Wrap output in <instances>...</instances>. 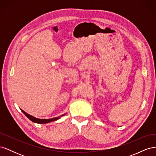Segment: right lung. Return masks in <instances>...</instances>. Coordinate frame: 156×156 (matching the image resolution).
I'll return each instance as SVG.
<instances>
[{"instance_id": "add662e5", "label": "right lung", "mask_w": 156, "mask_h": 156, "mask_svg": "<svg viewBox=\"0 0 156 156\" xmlns=\"http://www.w3.org/2000/svg\"><path fill=\"white\" fill-rule=\"evenodd\" d=\"M21 111L24 113V114L25 115V116L28 118V119H30L32 122H35V123H37V124H46V123H49V122H53V121H56L58 120L60 116H62L64 115H65L66 114H64L62 115H61L60 116H58V117H55V118H53V119H37V118L33 116L32 115H30L29 114H27V113L26 112H25L24 111H23L22 109H21Z\"/></svg>"}]
</instances>
